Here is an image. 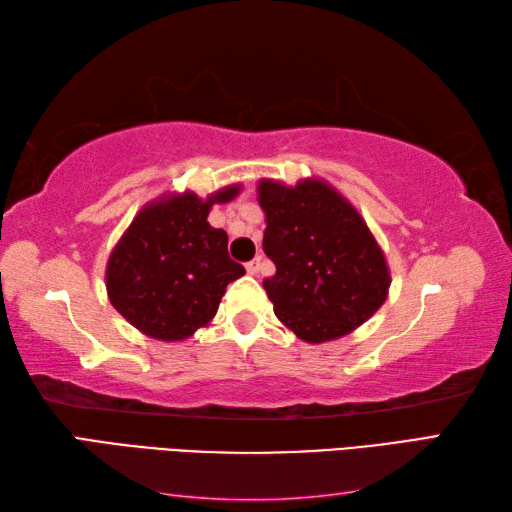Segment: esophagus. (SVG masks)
I'll list each match as a JSON object with an SVG mask.
<instances>
[{"instance_id":"1","label":"esophagus","mask_w":512,"mask_h":512,"mask_svg":"<svg viewBox=\"0 0 512 512\" xmlns=\"http://www.w3.org/2000/svg\"><path fill=\"white\" fill-rule=\"evenodd\" d=\"M259 266H262V259L257 257V259H253V262L246 264V273L248 275H257L259 273Z\"/></svg>"}]
</instances>
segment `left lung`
Wrapping results in <instances>:
<instances>
[{"instance_id":"1","label":"left lung","mask_w":512,"mask_h":512,"mask_svg":"<svg viewBox=\"0 0 512 512\" xmlns=\"http://www.w3.org/2000/svg\"><path fill=\"white\" fill-rule=\"evenodd\" d=\"M264 253L277 273L264 279L277 319L297 339L328 343L352 334L383 306L391 273L363 215L323 178L295 187L262 178Z\"/></svg>"}]
</instances>
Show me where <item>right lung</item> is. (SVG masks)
Listing matches in <instances>:
<instances>
[{
    "mask_svg": "<svg viewBox=\"0 0 512 512\" xmlns=\"http://www.w3.org/2000/svg\"><path fill=\"white\" fill-rule=\"evenodd\" d=\"M242 184L200 198L195 191H167L147 202L125 228L105 266L110 303L149 339L187 341L215 317L242 264L228 257V235L213 228V204L235 200Z\"/></svg>",
    "mask_w": 512,
    "mask_h": 512,
    "instance_id": "1",
    "label": "right lung"
}]
</instances>
